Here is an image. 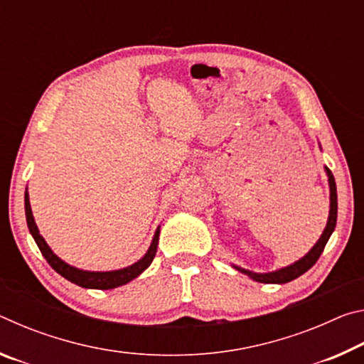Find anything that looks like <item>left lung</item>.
I'll list each match as a JSON object with an SVG mask.
<instances>
[{
  "mask_svg": "<svg viewBox=\"0 0 364 364\" xmlns=\"http://www.w3.org/2000/svg\"><path fill=\"white\" fill-rule=\"evenodd\" d=\"M324 170H326V173H328L329 193H331V197H329V200H331L329 218H328V225H326L324 231L321 234V237L318 239V242L313 245L311 250L295 263L289 264V267H284L281 269L271 271V273H254V271L244 269L241 267H236V264H232L234 268H236L237 271H241V273H244V274L250 276V278L257 281V282H264V284H286V282L294 281L295 278H299V276L306 273V271L318 262V258H319V255L323 254L326 244H328L331 234H332V231H334L336 223H337V188H336V180H334V175L331 173V170L328 167H326Z\"/></svg>",
  "mask_w": 364,
  "mask_h": 364,
  "instance_id": "obj_1",
  "label": "left lung"
}]
</instances>
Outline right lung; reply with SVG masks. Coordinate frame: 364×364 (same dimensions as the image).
Masks as SVG:
<instances>
[{
    "mask_svg": "<svg viewBox=\"0 0 364 364\" xmlns=\"http://www.w3.org/2000/svg\"><path fill=\"white\" fill-rule=\"evenodd\" d=\"M26 217H27V226L30 230V234H32L36 245H38L40 252L43 257L46 258V262L51 264L54 271H58L60 276H64L67 281L73 282V284L82 286L85 289H115L119 286L127 284L132 279L138 278V276L143 273V271L149 267L152 263L154 257H156L157 252V244H159V234H160V226L157 228L156 234H154L152 242L147 249L146 255L138 260L136 263L130 264V267L122 268V269H115V271H85V269H78L75 267H70L69 263H65L64 260L54 254V252L49 249V245L46 244L45 239L38 231V226H36L33 215H32V207H30V200H28V193L26 191Z\"/></svg>",
    "mask_w": 364,
    "mask_h": 364,
    "instance_id": "add662e5",
    "label": "right lung"
}]
</instances>
